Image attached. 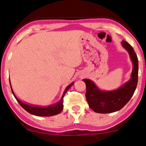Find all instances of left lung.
Instances as JSON below:
<instances>
[{"mask_svg": "<svg viewBox=\"0 0 146 146\" xmlns=\"http://www.w3.org/2000/svg\"><path fill=\"white\" fill-rule=\"evenodd\" d=\"M122 45L128 52L133 64L131 78L116 90L101 91L92 81L82 80L86 86V98L89 107L98 113H110L119 111L130 101L138 84V60L134 48L128 42L122 41Z\"/></svg>", "mask_w": 146, "mask_h": 146, "instance_id": "1", "label": "left lung"}]
</instances>
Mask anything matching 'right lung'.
Segmentation results:
<instances>
[{"label": "right lung", "mask_w": 146, "mask_h": 146, "mask_svg": "<svg viewBox=\"0 0 146 146\" xmlns=\"http://www.w3.org/2000/svg\"><path fill=\"white\" fill-rule=\"evenodd\" d=\"M9 82H10V88H11L12 94H13L14 98H16L17 101L19 103V104L21 105V107H22L23 109L26 110L27 112H28L29 113L35 116H39V117H50V116L58 115V114L61 113V111H62L63 109V98H64V95L66 94L67 91L69 90V88L74 84V83L72 82V83L67 86L66 88L65 89L64 93H63L62 98H61L60 100L59 101L58 103H55L54 105H50V106L41 107V106H34V105H28L27 104V103H25L24 102H22V101H21L20 99H18V98L16 96V95L14 94L13 90H12L10 79H9Z\"/></svg>", "instance_id": "right-lung-1"}]
</instances>
